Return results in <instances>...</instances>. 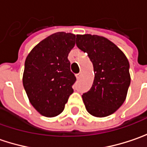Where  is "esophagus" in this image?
I'll return each mask as SVG.
<instances>
[{"label": "esophagus", "mask_w": 147, "mask_h": 147, "mask_svg": "<svg viewBox=\"0 0 147 147\" xmlns=\"http://www.w3.org/2000/svg\"><path fill=\"white\" fill-rule=\"evenodd\" d=\"M81 77H82V74H76V78L78 80H79V79L81 78Z\"/></svg>", "instance_id": "obj_1"}]
</instances>
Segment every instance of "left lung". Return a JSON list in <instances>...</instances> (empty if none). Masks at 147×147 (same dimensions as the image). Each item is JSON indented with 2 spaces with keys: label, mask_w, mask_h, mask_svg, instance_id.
Instances as JSON below:
<instances>
[{
  "label": "left lung",
  "mask_w": 147,
  "mask_h": 147,
  "mask_svg": "<svg viewBox=\"0 0 147 147\" xmlns=\"http://www.w3.org/2000/svg\"><path fill=\"white\" fill-rule=\"evenodd\" d=\"M76 45L88 53L95 78L88 92L82 94L85 107L95 117H106L124 102L131 78L129 62L115 43L97 35H77Z\"/></svg>",
  "instance_id": "1"
}]
</instances>
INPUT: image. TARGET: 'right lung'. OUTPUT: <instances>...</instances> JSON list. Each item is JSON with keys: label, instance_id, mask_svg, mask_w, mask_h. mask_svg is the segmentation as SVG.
Here are the masks:
<instances>
[{"label": "right lung", "instance_id": "1", "mask_svg": "<svg viewBox=\"0 0 147 147\" xmlns=\"http://www.w3.org/2000/svg\"><path fill=\"white\" fill-rule=\"evenodd\" d=\"M75 35L59 32L35 46L28 55L23 84L32 105L46 117L59 115L74 92L76 81L68 55L75 45Z\"/></svg>", "mask_w": 147, "mask_h": 147}]
</instances>
